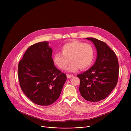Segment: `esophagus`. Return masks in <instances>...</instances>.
<instances>
[{"instance_id": "34e87169", "label": "esophagus", "mask_w": 131, "mask_h": 131, "mask_svg": "<svg viewBox=\"0 0 131 131\" xmlns=\"http://www.w3.org/2000/svg\"><path fill=\"white\" fill-rule=\"evenodd\" d=\"M72 77H73V75H72V74H67V78H70Z\"/></svg>"}]
</instances>
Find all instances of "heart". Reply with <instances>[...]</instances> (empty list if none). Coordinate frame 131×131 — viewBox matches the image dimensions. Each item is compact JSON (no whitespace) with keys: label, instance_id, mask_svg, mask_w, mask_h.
Returning a JSON list of instances; mask_svg holds the SVG:
<instances>
[{"label":"heart","instance_id":"heart-1","mask_svg":"<svg viewBox=\"0 0 131 131\" xmlns=\"http://www.w3.org/2000/svg\"><path fill=\"white\" fill-rule=\"evenodd\" d=\"M61 53H56L53 57L54 64L60 69L65 70L70 61L68 68L69 72H74L79 68L82 70L89 68L94 58V49L90 44L80 41H71L64 45Z\"/></svg>","mask_w":131,"mask_h":131}]
</instances>
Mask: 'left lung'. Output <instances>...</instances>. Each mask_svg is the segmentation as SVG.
Returning a JSON list of instances; mask_svg holds the SVG:
<instances>
[{
	"label": "left lung",
	"mask_w": 131,
	"mask_h": 131,
	"mask_svg": "<svg viewBox=\"0 0 131 131\" xmlns=\"http://www.w3.org/2000/svg\"><path fill=\"white\" fill-rule=\"evenodd\" d=\"M91 41L97 50V58L90 69L77 74L80 79L79 91L85 100L96 102L106 99L116 87L119 71L115 53L103 41L94 38Z\"/></svg>",
	"instance_id": "left-lung-1"
}]
</instances>
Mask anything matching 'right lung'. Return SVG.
Segmentation results:
<instances>
[{
    "label": "right lung",
    "mask_w": 131,
    "mask_h": 131,
    "mask_svg": "<svg viewBox=\"0 0 131 131\" xmlns=\"http://www.w3.org/2000/svg\"><path fill=\"white\" fill-rule=\"evenodd\" d=\"M47 41L30 46L18 65L20 85L34 103L48 106L57 101L66 81V74L58 69Z\"/></svg>",
    "instance_id": "right-lung-1"
}]
</instances>
